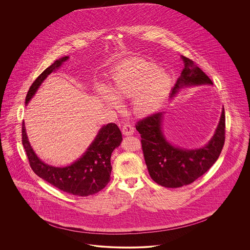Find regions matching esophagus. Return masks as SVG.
<instances>
[{
    "mask_svg": "<svg viewBox=\"0 0 250 250\" xmlns=\"http://www.w3.org/2000/svg\"><path fill=\"white\" fill-rule=\"evenodd\" d=\"M122 131H123V134L125 136H130V135H133L135 128L130 124H125L123 128H122Z\"/></svg>",
    "mask_w": 250,
    "mask_h": 250,
    "instance_id": "esophagus-1",
    "label": "esophagus"
}]
</instances>
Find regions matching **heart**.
Wrapping results in <instances>:
<instances>
[{
  "label": "heart",
  "mask_w": 250,
  "mask_h": 250,
  "mask_svg": "<svg viewBox=\"0 0 250 250\" xmlns=\"http://www.w3.org/2000/svg\"><path fill=\"white\" fill-rule=\"evenodd\" d=\"M170 88V78L152 62L133 58L123 62L110 78L109 90L103 85L96 87L102 102L121 108L119 99L132 98L137 115H149L162 105Z\"/></svg>",
  "instance_id": "obj_1"
}]
</instances>
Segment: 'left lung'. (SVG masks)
<instances>
[{
  "label": "left lung",
  "mask_w": 250,
  "mask_h": 250,
  "mask_svg": "<svg viewBox=\"0 0 250 250\" xmlns=\"http://www.w3.org/2000/svg\"><path fill=\"white\" fill-rule=\"evenodd\" d=\"M184 69L171 90L173 97L180 89L188 86L213 84L209 77L192 60L181 55ZM164 111L139 121L136 129L142 137L145 163L156 184L176 188L189 185L203 175L217 160L225 143V111L222 112L213 138L199 149H185L168 143L162 130Z\"/></svg>",
  "instance_id": "left-lung-1"
}]
</instances>
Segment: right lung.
<instances>
[{"label": "right lung", "mask_w": 250, "mask_h": 250, "mask_svg": "<svg viewBox=\"0 0 250 250\" xmlns=\"http://www.w3.org/2000/svg\"><path fill=\"white\" fill-rule=\"evenodd\" d=\"M68 58V56H65L56 60L37 77L26 95V105L36 95L38 88L48 75L56 71ZM21 130L24 150L32 169L37 176L44 179L60 190L75 196L86 197L102 190L110 181L112 168L110 156L113 150L123 141L122 133L117 125L110 123L102 126L83 155L71 165L62 167L49 166L39 159L29 143L24 122Z\"/></svg>", "instance_id": "1"}]
</instances>
